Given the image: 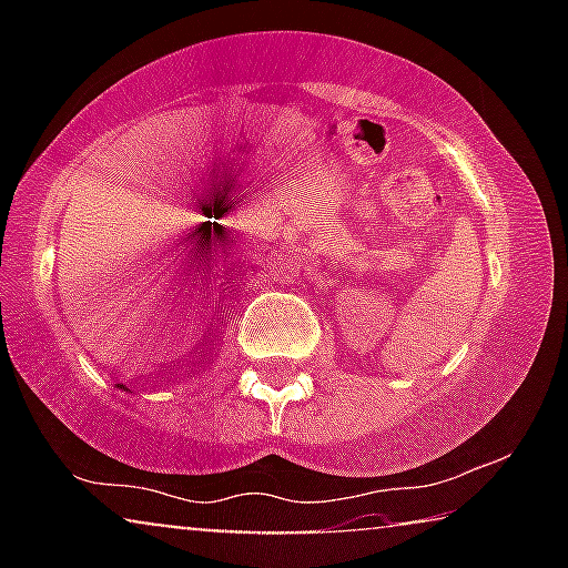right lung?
<instances>
[{
	"instance_id": "1",
	"label": "right lung",
	"mask_w": 568,
	"mask_h": 568,
	"mask_svg": "<svg viewBox=\"0 0 568 568\" xmlns=\"http://www.w3.org/2000/svg\"><path fill=\"white\" fill-rule=\"evenodd\" d=\"M122 389H125V387H122Z\"/></svg>"
}]
</instances>
